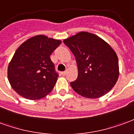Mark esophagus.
I'll use <instances>...</instances> for the list:
<instances>
[{"instance_id":"34e87169","label":"esophagus","mask_w":134,"mask_h":134,"mask_svg":"<svg viewBox=\"0 0 134 134\" xmlns=\"http://www.w3.org/2000/svg\"><path fill=\"white\" fill-rule=\"evenodd\" d=\"M60 74L62 75V76H65L66 74V71H63V72H60Z\"/></svg>"}]
</instances>
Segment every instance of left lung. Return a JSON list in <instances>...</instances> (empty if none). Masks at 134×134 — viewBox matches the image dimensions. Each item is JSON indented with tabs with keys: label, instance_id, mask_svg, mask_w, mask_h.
Segmentation results:
<instances>
[{
	"label": "left lung",
	"instance_id": "obj_1",
	"mask_svg": "<svg viewBox=\"0 0 134 134\" xmlns=\"http://www.w3.org/2000/svg\"><path fill=\"white\" fill-rule=\"evenodd\" d=\"M63 43L73 53L78 66V78L71 87L85 98H97L109 92L119 76L116 52L95 34L80 32Z\"/></svg>",
	"mask_w": 134,
	"mask_h": 134
}]
</instances>
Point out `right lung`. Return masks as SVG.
I'll return each mask as SVG.
<instances>
[{"mask_svg": "<svg viewBox=\"0 0 134 134\" xmlns=\"http://www.w3.org/2000/svg\"><path fill=\"white\" fill-rule=\"evenodd\" d=\"M61 43L60 40L39 35L18 47L8 67L10 86L27 99H41L53 90L58 74L50 55Z\"/></svg>", "mask_w": 134, "mask_h": 134, "instance_id": "obj_1", "label": "right lung"}]
</instances>
